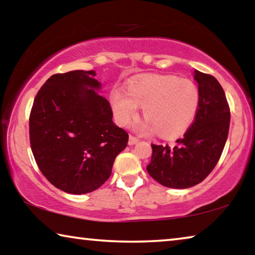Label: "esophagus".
I'll use <instances>...</instances> for the list:
<instances>
[{
	"mask_svg": "<svg viewBox=\"0 0 255 255\" xmlns=\"http://www.w3.org/2000/svg\"><path fill=\"white\" fill-rule=\"evenodd\" d=\"M138 141H139V139H138V138H136V137H133V136H129V140H128V144L129 145H135V144H137Z\"/></svg>",
	"mask_w": 255,
	"mask_h": 255,
	"instance_id": "1",
	"label": "esophagus"
}]
</instances>
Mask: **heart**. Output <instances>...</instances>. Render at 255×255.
Returning <instances> with one entry per match:
<instances>
[{"label": "heart", "mask_w": 255, "mask_h": 255, "mask_svg": "<svg viewBox=\"0 0 255 255\" xmlns=\"http://www.w3.org/2000/svg\"><path fill=\"white\" fill-rule=\"evenodd\" d=\"M115 119L127 127L143 108L146 118L136 129L141 133L156 131L166 138L178 137L196 118L200 96L190 80L172 74H150L127 85L126 91L114 88L109 94Z\"/></svg>", "instance_id": "b5f03b06"}]
</instances>
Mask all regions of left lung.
I'll return each mask as SVG.
<instances>
[{"label":"left lung","instance_id":"8db88e82","mask_svg":"<svg viewBox=\"0 0 255 255\" xmlns=\"http://www.w3.org/2000/svg\"><path fill=\"white\" fill-rule=\"evenodd\" d=\"M200 102L196 119L173 148L153 145L148 174L164 187L187 189L204 181L217 164L230 130L225 92L214 76L195 70Z\"/></svg>","mask_w":255,"mask_h":255}]
</instances>
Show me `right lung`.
<instances>
[{
  "label": "right lung",
  "mask_w": 255,
  "mask_h": 255,
  "mask_svg": "<svg viewBox=\"0 0 255 255\" xmlns=\"http://www.w3.org/2000/svg\"><path fill=\"white\" fill-rule=\"evenodd\" d=\"M94 71L50 76L34 98L30 144L41 173L64 192L84 195L109 179L128 133L112 122Z\"/></svg>",
  "instance_id": "obj_1"
}]
</instances>
